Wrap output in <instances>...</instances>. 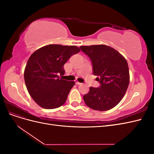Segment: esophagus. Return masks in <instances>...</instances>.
I'll list each match as a JSON object with an SVG mask.
<instances>
[{"instance_id": "34e87169", "label": "esophagus", "mask_w": 154, "mask_h": 154, "mask_svg": "<svg viewBox=\"0 0 154 154\" xmlns=\"http://www.w3.org/2000/svg\"><path fill=\"white\" fill-rule=\"evenodd\" d=\"M76 85H81V84H82V83H80V82H76Z\"/></svg>"}]
</instances>
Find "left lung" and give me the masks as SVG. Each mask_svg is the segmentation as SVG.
Segmentation results:
<instances>
[{"label":"left lung","instance_id":"left-lung-1","mask_svg":"<svg viewBox=\"0 0 154 154\" xmlns=\"http://www.w3.org/2000/svg\"><path fill=\"white\" fill-rule=\"evenodd\" d=\"M90 58L96 80L100 87H90L83 96L85 104L91 109L106 111L114 108L122 100L130 82L127 61L118 51L105 45L80 47Z\"/></svg>","mask_w":154,"mask_h":154}]
</instances>
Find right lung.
Masks as SVG:
<instances>
[{"label":"right lung","instance_id":"1","mask_svg":"<svg viewBox=\"0 0 154 154\" xmlns=\"http://www.w3.org/2000/svg\"><path fill=\"white\" fill-rule=\"evenodd\" d=\"M80 51L75 45L50 44L31 55L24 70V80L29 94L40 106L53 109L66 103L75 82L59 75H64V64Z\"/></svg>","mask_w":154,"mask_h":154}]
</instances>
